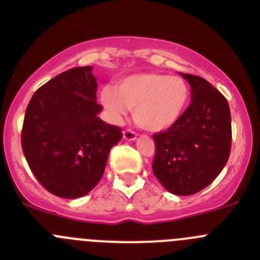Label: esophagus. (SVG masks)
Returning a JSON list of instances; mask_svg holds the SVG:
<instances>
[{
	"mask_svg": "<svg viewBox=\"0 0 260 260\" xmlns=\"http://www.w3.org/2000/svg\"><path fill=\"white\" fill-rule=\"evenodd\" d=\"M123 137L127 140V141H135L136 137H137V135H136V132L133 129H125L124 132H123Z\"/></svg>",
	"mask_w": 260,
	"mask_h": 260,
	"instance_id": "esophagus-1",
	"label": "esophagus"
}]
</instances>
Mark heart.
I'll return each instance as SVG.
<instances>
[{"mask_svg":"<svg viewBox=\"0 0 260 260\" xmlns=\"http://www.w3.org/2000/svg\"><path fill=\"white\" fill-rule=\"evenodd\" d=\"M187 83L181 77L142 73L119 82L116 89L105 87L101 103L114 118H122L127 109L135 110V120L146 131L159 132L173 125L186 108Z\"/></svg>","mask_w":260,"mask_h":260,"instance_id":"obj_1","label":"heart"}]
</instances>
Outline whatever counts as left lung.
<instances>
[{
  "label": "left lung",
  "instance_id": "left-lung-1",
  "mask_svg": "<svg viewBox=\"0 0 260 260\" xmlns=\"http://www.w3.org/2000/svg\"><path fill=\"white\" fill-rule=\"evenodd\" d=\"M181 75L190 83L191 104L173 125L152 136V172L169 192L187 196L222 172L231 152L232 129L225 97L199 75Z\"/></svg>",
  "mask_w": 260,
  "mask_h": 260
}]
</instances>
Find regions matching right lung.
Listing matches in <instances>:
<instances>
[{"instance_id":"obj_1","label":"right lung","mask_w":260,"mask_h":260,"mask_svg":"<svg viewBox=\"0 0 260 260\" xmlns=\"http://www.w3.org/2000/svg\"><path fill=\"white\" fill-rule=\"evenodd\" d=\"M92 69L72 68L48 81L31 96L24 116V156L41 185L59 198L88 193L122 140V128L97 116L103 106Z\"/></svg>"}]
</instances>
